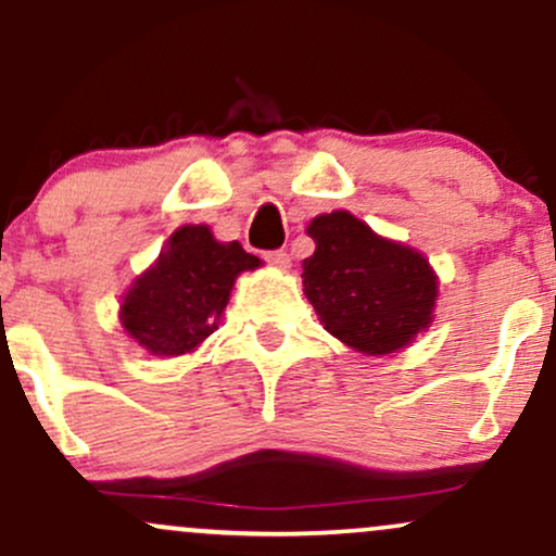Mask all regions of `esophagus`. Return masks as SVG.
I'll list each match as a JSON object with an SVG mask.
<instances>
[{
  "label": "esophagus",
  "instance_id": "esophagus-1",
  "mask_svg": "<svg viewBox=\"0 0 556 556\" xmlns=\"http://www.w3.org/2000/svg\"><path fill=\"white\" fill-rule=\"evenodd\" d=\"M264 261L269 266H277V269H287V266H290V253H287L285 248H277V251H266Z\"/></svg>",
  "mask_w": 556,
  "mask_h": 556
}]
</instances>
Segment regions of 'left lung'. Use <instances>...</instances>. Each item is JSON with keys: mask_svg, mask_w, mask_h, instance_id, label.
<instances>
[{"mask_svg": "<svg viewBox=\"0 0 556 556\" xmlns=\"http://www.w3.org/2000/svg\"><path fill=\"white\" fill-rule=\"evenodd\" d=\"M303 261L305 295L324 329L366 355L405 348L431 324L437 277L413 248L384 240L348 212L316 216Z\"/></svg>", "mask_w": 556, "mask_h": 556, "instance_id": "left-lung-1", "label": "left lung"}]
</instances>
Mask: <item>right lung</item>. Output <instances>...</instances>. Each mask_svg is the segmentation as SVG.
<instances>
[{
	"label": "right lung",
	"mask_w": 556,
	"mask_h": 556,
	"mask_svg": "<svg viewBox=\"0 0 556 556\" xmlns=\"http://www.w3.org/2000/svg\"><path fill=\"white\" fill-rule=\"evenodd\" d=\"M261 261L240 242H216L208 227H180L123 300V327L154 355H182L216 329L235 277Z\"/></svg>",
	"instance_id": "obj_1"
}]
</instances>
